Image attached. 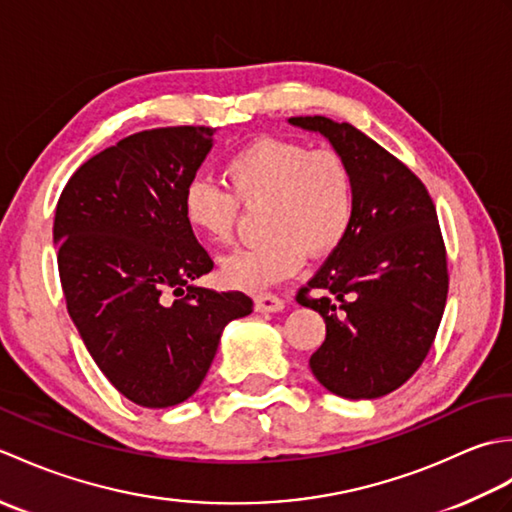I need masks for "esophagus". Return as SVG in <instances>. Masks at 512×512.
I'll use <instances>...</instances> for the list:
<instances>
[{"mask_svg": "<svg viewBox=\"0 0 512 512\" xmlns=\"http://www.w3.org/2000/svg\"><path fill=\"white\" fill-rule=\"evenodd\" d=\"M284 306H286L284 299L279 295H273V292H262V295L255 297L257 312H281Z\"/></svg>", "mask_w": 512, "mask_h": 512, "instance_id": "esophagus-1", "label": "esophagus"}]
</instances>
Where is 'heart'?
I'll return each instance as SVG.
<instances>
[{
    "label": "heart",
    "mask_w": 512,
    "mask_h": 512,
    "mask_svg": "<svg viewBox=\"0 0 512 512\" xmlns=\"http://www.w3.org/2000/svg\"><path fill=\"white\" fill-rule=\"evenodd\" d=\"M228 189L193 178L182 191V215L211 244L233 237L239 202L262 204L264 242L228 255L222 277L239 290H266L297 273L306 250L330 255L354 222L356 182L345 158L284 138H259L226 160Z\"/></svg>",
    "instance_id": "heart-1"
}]
</instances>
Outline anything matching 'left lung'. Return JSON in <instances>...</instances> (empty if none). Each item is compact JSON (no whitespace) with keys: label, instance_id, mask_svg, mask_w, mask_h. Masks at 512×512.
<instances>
[{"label":"left lung","instance_id":"left-lung-1","mask_svg":"<svg viewBox=\"0 0 512 512\" xmlns=\"http://www.w3.org/2000/svg\"><path fill=\"white\" fill-rule=\"evenodd\" d=\"M350 165L356 213L350 233L297 295L325 321L310 369L332 394L387 396L427 358L449 292L447 250L429 191L413 173L350 123L295 116ZM314 289L319 298H310Z\"/></svg>","mask_w":512,"mask_h":512}]
</instances>
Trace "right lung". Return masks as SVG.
Returning a JSON list of instances; mask_svg holds the SVG:
<instances>
[{
    "label": "right lung",
    "mask_w": 512,
    "mask_h": 512,
    "mask_svg": "<svg viewBox=\"0 0 512 512\" xmlns=\"http://www.w3.org/2000/svg\"><path fill=\"white\" fill-rule=\"evenodd\" d=\"M213 134L184 125L127 136L74 171L54 213L70 319L107 380L140 407L193 396L226 325L253 312L244 292L193 284L213 262L184 222L182 191Z\"/></svg>",
    "instance_id": "1"
}]
</instances>
